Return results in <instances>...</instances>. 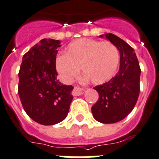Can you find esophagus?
<instances>
[{"instance_id":"34e87169","label":"esophagus","mask_w":159,"mask_h":159,"mask_svg":"<svg viewBox=\"0 0 159 159\" xmlns=\"http://www.w3.org/2000/svg\"><path fill=\"white\" fill-rule=\"evenodd\" d=\"M74 96H79V95L82 94V91H81V89L79 87L76 86V87H74Z\"/></svg>"}]
</instances>
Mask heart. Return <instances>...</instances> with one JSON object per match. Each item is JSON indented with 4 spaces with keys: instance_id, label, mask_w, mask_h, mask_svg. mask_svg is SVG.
<instances>
[{
    "instance_id": "b5f03b06",
    "label": "heart",
    "mask_w": 159,
    "mask_h": 159,
    "mask_svg": "<svg viewBox=\"0 0 159 159\" xmlns=\"http://www.w3.org/2000/svg\"><path fill=\"white\" fill-rule=\"evenodd\" d=\"M118 48L109 41L81 38L70 43L65 55L56 59V69L65 81H71L79 73L93 84H103L115 74L119 64Z\"/></svg>"
}]
</instances>
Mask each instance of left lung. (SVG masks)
<instances>
[{
	"label": "left lung",
	"mask_w": 159,
	"mask_h": 159,
	"mask_svg": "<svg viewBox=\"0 0 159 159\" xmlns=\"http://www.w3.org/2000/svg\"><path fill=\"white\" fill-rule=\"evenodd\" d=\"M104 37L119 50V70L110 81L93 88L99 98L91 110L97 121L109 124L124 119L133 110L140 92L141 70L132 47L114 34L100 35Z\"/></svg>",
	"instance_id": "8db88e82"
}]
</instances>
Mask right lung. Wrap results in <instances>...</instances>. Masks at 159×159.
I'll list each match as a JSON object with an SVG mask.
<instances>
[{"label": "right lung", "instance_id": "add662e5", "mask_svg": "<svg viewBox=\"0 0 159 159\" xmlns=\"http://www.w3.org/2000/svg\"><path fill=\"white\" fill-rule=\"evenodd\" d=\"M59 40L42 39L23 56L19 70L18 94L25 111L44 125H55L68 115L72 85L57 80L56 56Z\"/></svg>", "mask_w": 159, "mask_h": 159}]
</instances>
